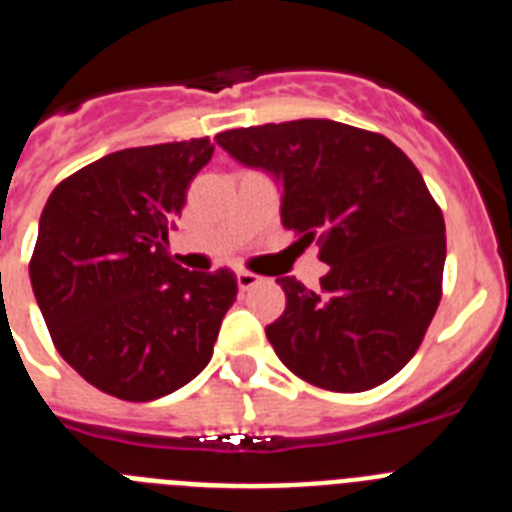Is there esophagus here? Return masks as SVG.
I'll return each mask as SVG.
<instances>
[{
    "mask_svg": "<svg viewBox=\"0 0 512 512\" xmlns=\"http://www.w3.org/2000/svg\"><path fill=\"white\" fill-rule=\"evenodd\" d=\"M259 282H261L259 274H253V271H246V269L238 271V287H241L243 292H246V289H251V287H256Z\"/></svg>",
    "mask_w": 512,
    "mask_h": 512,
    "instance_id": "obj_1",
    "label": "esophagus"
}]
</instances>
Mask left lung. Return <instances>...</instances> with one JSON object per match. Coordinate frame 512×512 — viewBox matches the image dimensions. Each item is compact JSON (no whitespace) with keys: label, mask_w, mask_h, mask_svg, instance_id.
<instances>
[{"label":"left lung","mask_w":512,"mask_h":512,"mask_svg":"<svg viewBox=\"0 0 512 512\" xmlns=\"http://www.w3.org/2000/svg\"><path fill=\"white\" fill-rule=\"evenodd\" d=\"M282 184V225L318 241L320 289L279 277L287 307L266 325L282 364L330 392H364L415 356L441 302L446 225L390 138L336 120L269 122L215 135Z\"/></svg>","instance_id":"8db88e82"}]
</instances>
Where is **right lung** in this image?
Returning <instances> with one entry per match:
<instances>
[{
  "label": "right lung",
  "mask_w": 512,
  "mask_h": 512,
  "mask_svg": "<svg viewBox=\"0 0 512 512\" xmlns=\"http://www.w3.org/2000/svg\"><path fill=\"white\" fill-rule=\"evenodd\" d=\"M210 138L125 148L51 192L30 259L53 346L97 390L130 402L171 395L210 364L238 282L187 271L169 228L212 158Z\"/></svg>",
  "instance_id": "obj_1"
}]
</instances>
